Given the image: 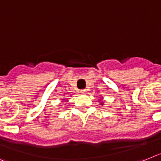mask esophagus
Instances as JSON below:
<instances>
[{
  "mask_svg": "<svg viewBox=\"0 0 161 161\" xmlns=\"http://www.w3.org/2000/svg\"><path fill=\"white\" fill-rule=\"evenodd\" d=\"M80 92L83 93V94H84V93L87 92V90H86V89H81Z\"/></svg>",
  "mask_w": 161,
  "mask_h": 161,
  "instance_id": "34e87169",
  "label": "esophagus"
}]
</instances>
